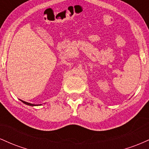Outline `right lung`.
<instances>
[{
    "instance_id": "obj_1",
    "label": "right lung",
    "mask_w": 149,
    "mask_h": 149,
    "mask_svg": "<svg viewBox=\"0 0 149 149\" xmlns=\"http://www.w3.org/2000/svg\"><path fill=\"white\" fill-rule=\"evenodd\" d=\"M22 102H23L24 104H26V105H29V106H32V107H33V106H38V105H36V104H31V103H29V102H24V101H22L21 100ZM40 105H41V104H40Z\"/></svg>"
}]
</instances>
